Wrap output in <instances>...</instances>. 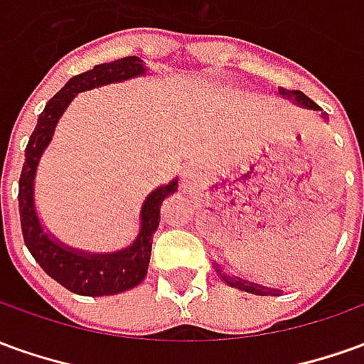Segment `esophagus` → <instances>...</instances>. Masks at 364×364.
I'll return each instance as SVG.
<instances>
[{"mask_svg":"<svg viewBox=\"0 0 364 364\" xmlns=\"http://www.w3.org/2000/svg\"><path fill=\"white\" fill-rule=\"evenodd\" d=\"M185 175H187V173H185Z\"/></svg>","mask_w":364,"mask_h":364,"instance_id":"obj_1","label":"esophagus"}]
</instances>
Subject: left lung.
<instances>
[{
	"instance_id": "1",
	"label": "left lung",
	"mask_w": 364,
	"mask_h": 364,
	"mask_svg": "<svg viewBox=\"0 0 364 364\" xmlns=\"http://www.w3.org/2000/svg\"><path fill=\"white\" fill-rule=\"evenodd\" d=\"M279 92L284 94V96H291L294 100H296L299 106H304V108H311V110H321L317 104L311 100V98H307L306 94L299 92V90H291V92H286V90H279ZM228 286H232V288L244 289V291H250V294H256V296H278L279 291L278 289H268V288H262L258 284H250V282H246V279H238V278H226L223 276Z\"/></svg>"
}]
</instances>
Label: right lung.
Wrapping results in <instances>:
<instances>
[{"label":"right lung","mask_w":364,"mask_h":364,"mask_svg":"<svg viewBox=\"0 0 364 364\" xmlns=\"http://www.w3.org/2000/svg\"><path fill=\"white\" fill-rule=\"evenodd\" d=\"M144 73L146 68L141 65V58L126 57L118 58L114 63L96 65L92 70L73 76L65 88L58 90L47 102L45 110L41 112L39 122L33 129L29 144L25 147V164H23L21 177H19V197H17L23 240L33 258L39 262L41 268L63 288L78 296H114L129 288H136L139 282L146 278L149 258H151V242L161 220L159 210H161L164 200L177 191V179L165 187H159L147 197L141 207V230L136 242L129 248L114 254L86 256V254L73 252L58 246L43 232L39 218L35 215V205H33L35 171H37L43 149L49 146L53 138L58 118L67 110L75 94L94 88V86L120 82V80L144 75Z\"/></svg>","instance_id":"add662e5"}]
</instances>
